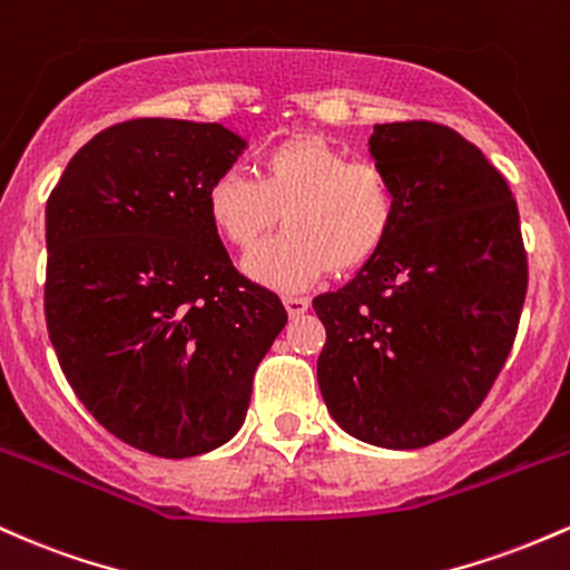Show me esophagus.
Returning a JSON list of instances; mask_svg holds the SVG:
<instances>
[{"label": "esophagus", "instance_id": "34e87169", "mask_svg": "<svg viewBox=\"0 0 570 570\" xmlns=\"http://www.w3.org/2000/svg\"><path fill=\"white\" fill-rule=\"evenodd\" d=\"M283 304H285L287 315H291V317L304 315V312L309 309V298H304V296H285Z\"/></svg>", "mask_w": 570, "mask_h": 570}]
</instances>
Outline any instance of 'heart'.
<instances>
[{
    "instance_id": "b5f03b06",
    "label": "heart",
    "mask_w": 570,
    "mask_h": 570,
    "mask_svg": "<svg viewBox=\"0 0 570 570\" xmlns=\"http://www.w3.org/2000/svg\"><path fill=\"white\" fill-rule=\"evenodd\" d=\"M204 207L215 232L239 250L258 245L283 217L285 234L253 250L242 268L253 283L296 293L323 272L353 274L371 264L399 223V190L385 166L350 161L323 137L304 134L261 153L258 183L220 171Z\"/></svg>"
}]
</instances>
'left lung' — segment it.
<instances>
[{
    "label": "left lung",
    "instance_id": "obj_1",
    "mask_svg": "<svg viewBox=\"0 0 570 570\" xmlns=\"http://www.w3.org/2000/svg\"><path fill=\"white\" fill-rule=\"evenodd\" d=\"M374 164L399 190L382 253L317 296V382L350 436L420 450L476 412L514 344L528 291L517 202L469 139L428 120L376 124Z\"/></svg>",
    "mask_w": 570,
    "mask_h": 570
}]
</instances>
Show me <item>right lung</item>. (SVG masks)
Masks as SVG:
<instances>
[{"instance_id": "add662e5", "label": "right lung", "mask_w": 570, "mask_h": 570, "mask_svg": "<svg viewBox=\"0 0 570 570\" xmlns=\"http://www.w3.org/2000/svg\"><path fill=\"white\" fill-rule=\"evenodd\" d=\"M245 139L139 118L99 131L45 207V320L61 371L112 436L194 458L236 436L283 302L236 272L204 207Z\"/></svg>"}]
</instances>
